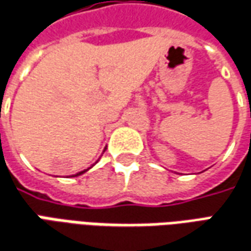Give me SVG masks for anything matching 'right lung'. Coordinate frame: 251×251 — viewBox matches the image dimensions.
<instances>
[{"label": "right lung", "instance_id": "obj_1", "mask_svg": "<svg viewBox=\"0 0 251 251\" xmlns=\"http://www.w3.org/2000/svg\"><path fill=\"white\" fill-rule=\"evenodd\" d=\"M104 151H106V148H104ZM104 151H103V152H104ZM96 163H98V162H96ZM96 163H95V164H96ZM95 164H92V166H91L89 168H92L94 166H95ZM89 168H87V170H83V171H80V173H77V174H75V175H71V176H78V175H81V174H84V173H87Z\"/></svg>", "mask_w": 251, "mask_h": 251}]
</instances>
